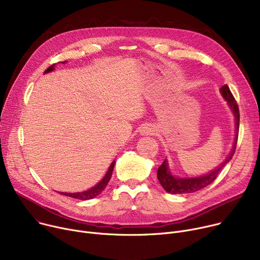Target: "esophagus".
I'll list each match as a JSON object with an SVG mask.
<instances>
[{
  "label": "esophagus",
  "mask_w": 260,
  "mask_h": 260,
  "mask_svg": "<svg viewBox=\"0 0 260 260\" xmlns=\"http://www.w3.org/2000/svg\"><path fill=\"white\" fill-rule=\"evenodd\" d=\"M154 130L150 127H144V129L142 130V134H153Z\"/></svg>",
  "instance_id": "esophagus-1"
}]
</instances>
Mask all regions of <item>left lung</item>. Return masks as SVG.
Here are the masks:
<instances>
[{
	"label": "left lung",
	"instance_id": "8db88e82",
	"mask_svg": "<svg viewBox=\"0 0 260 260\" xmlns=\"http://www.w3.org/2000/svg\"><path fill=\"white\" fill-rule=\"evenodd\" d=\"M219 90H221L223 98L225 99V101H227V103L235 117V138H234V143H233L231 152L229 153L228 157L225 159L224 162H222L216 169H214L210 173L203 175V176L190 177V178L175 177L174 175H172V173L169 169L168 160L166 159V160L162 162V165L158 168V171H157L158 181L160 182L161 186L165 188L166 191H168L170 193H190V192H194L197 190L202 189V188L206 187L207 185H209L211 182H213L215 180V178L217 177L218 173L221 172V170L225 167V165L231 160V158L235 152L236 143H237L238 128H239V110H238V106H237L235 99H234L233 94L231 93L228 85H226V84L223 85Z\"/></svg>",
	"mask_w": 260,
	"mask_h": 260
}]
</instances>
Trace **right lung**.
Masks as SVG:
<instances>
[{
	"label": "right lung",
	"instance_id": "right-lung-1",
	"mask_svg": "<svg viewBox=\"0 0 260 260\" xmlns=\"http://www.w3.org/2000/svg\"><path fill=\"white\" fill-rule=\"evenodd\" d=\"M62 63H66V61H63ZM54 70V66H51L49 69L46 70L45 74L47 73H50ZM114 164L115 161H112V164L110 165L107 173L105 174L104 178L102 179L101 181H100L96 185H94L93 187L87 189V190H84V191H81V192H60L61 194H64V196H68V197H72V198H75V199H78V200H90V199H93L95 198L96 196H99L100 193H101L106 185L108 184L110 178H111V175H112V171H113V167H114Z\"/></svg>",
	"mask_w": 260,
	"mask_h": 260
}]
</instances>
